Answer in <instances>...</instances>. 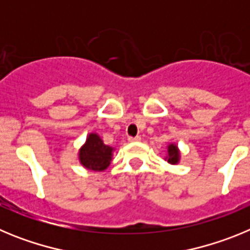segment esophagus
I'll use <instances>...</instances> for the list:
<instances>
[{
	"mask_svg": "<svg viewBox=\"0 0 250 250\" xmlns=\"http://www.w3.org/2000/svg\"><path fill=\"white\" fill-rule=\"evenodd\" d=\"M127 140H129L130 143H138V141L141 140V138H140V136H134V138H132V136H130Z\"/></svg>",
	"mask_w": 250,
	"mask_h": 250,
	"instance_id": "34e87169",
	"label": "esophagus"
}]
</instances>
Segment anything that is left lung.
Here are the masks:
<instances>
[{
    "instance_id": "obj_1",
    "label": "left lung",
    "mask_w": 250,
    "mask_h": 250,
    "mask_svg": "<svg viewBox=\"0 0 250 250\" xmlns=\"http://www.w3.org/2000/svg\"><path fill=\"white\" fill-rule=\"evenodd\" d=\"M179 158H180V152H179L178 146L174 144H170L167 146V163H170V164H178Z\"/></svg>"
}]
</instances>
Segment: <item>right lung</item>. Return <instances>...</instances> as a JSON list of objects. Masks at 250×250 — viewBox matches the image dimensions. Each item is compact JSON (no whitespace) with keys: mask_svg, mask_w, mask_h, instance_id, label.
Here are the masks:
<instances>
[{"mask_svg":"<svg viewBox=\"0 0 250 250\" xmlns=\"http://www.w3.org/2000/svg\"><path fill=\"white\" fill-rule=\"evenodd\" d=\"M112 147L104 144L98 134H90L86 143L80 149V163L89 170L101 171L111 163Z\"/></svg>","mask_w":250,"mask_h":250,"instance_id":"add662e5","label":"right lung"}]
</instances>
